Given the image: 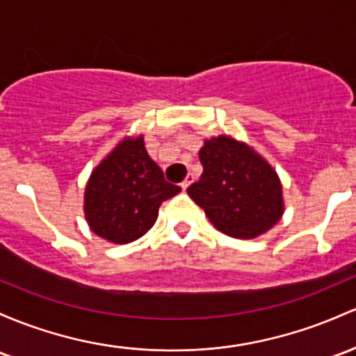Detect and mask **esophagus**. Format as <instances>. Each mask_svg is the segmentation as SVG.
<instances>
[{"label":"esophagus","instance_id":"esophagus-1","mask_svg":"<svg viewBox=\"0 0 356 356\" xmlns=\"http://www.w3.org/2000/svg\"><path fill=\"white\" fill-rule=\"evenodd\" d=\"M193 179H194V177H193V175H191V174H189V175H187V177L184 179V181H182V184H181V187H182V189H184V191H186V189H187V187H189V186H191V182H193Z\"/></svg>","mask_w":356,"mask_h":356}]
</instances>
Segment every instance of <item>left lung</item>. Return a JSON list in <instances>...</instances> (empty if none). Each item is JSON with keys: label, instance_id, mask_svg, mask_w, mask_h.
Listing matches in <instances>:
<instances>
[{"label": "left lung", "instance_id": "1", "mask_svg": "<svg viewBox=\"0 0 356 356\" xmlns=\"http://www.w3.org/2000/svg\"><path fill=\"white\" fill-rule=\"evenodd\" d=\"M199 159L204 170L197 182L187 187V194L221 233L247 240L280 220V181L252 148L222 135L208 140Z\"/></svg>", "mask_w": 356, "mask_h": 356}]
</instances>
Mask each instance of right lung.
Listing matches in <instances>:
<instances>
[{
	"label": "right lung",
	"mask_w": 356,
	"mask_h": 356,
	"mask_svg": "<svg viewBox=\"0 0 356 356\" xmlns=\"http://www.w3.org/2000/svg\"><path fill=\"white\" fill-rule=\"evenodd\" d=\"M148 157L143 138L124 140L92 172L86 187V220L97 236L130 243L154 226L163 201L179 194Z\"/></svg>",
	"instance_id": "obj_1"
}]
</instances>
